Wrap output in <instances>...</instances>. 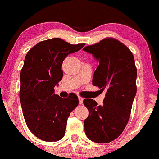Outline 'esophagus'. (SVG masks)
<instances>
[{
	"label": "esophagus",
	"mask_w": 159,
	"mask_h": 159,
	"mask_svg": "<svg viewBox=\"0 0 159 159\" xmlns=\"http://www.w3.org/2000/svg\"><path fill=\"white\" fill-rule=\"evenodd\" d=\"M78 99H79V103L80 104H82L83 102V98H82V97L79 96V98H78Z\"/></svg>",
	"instance_id": "34e87169"
}]
</instances>
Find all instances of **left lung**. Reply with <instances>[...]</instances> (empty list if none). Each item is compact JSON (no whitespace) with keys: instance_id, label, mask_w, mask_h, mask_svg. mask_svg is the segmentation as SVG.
<instances>
[{"instance_id":"left-lung-1","label":"left lung","mask_w":159,"mask_h":159,"mask_svg":"<svg viewBox=\"0 0 159 159\" xmlns=\"http://www.w3.org/2000/svg\"><path fill=\"white\" fill-rule=\"evenodd\" d=\"M84 51L99 61L93 85L106 96L102 106L92 99H85L89 116L84 121L85 132L91 141L109 143L120 135L127 124L137 87V68L133 54L126 45L112 38L86 46Z\"/></svg>"}]
</instances>
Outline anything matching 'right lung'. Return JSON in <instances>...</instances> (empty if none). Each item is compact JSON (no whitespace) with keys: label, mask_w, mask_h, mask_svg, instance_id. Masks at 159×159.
Segmentation results:
<instances>
[{"label":"right lung","mask_w":159,"mask_h":159,"mask_svg":"<svg viewBox=\"0 0 159 159\" xmlns=\"http://www.w3.org/2000/svg\"><path fill=\"white\" fill-rule=\"evenodd\" d=\"M84 45L53 38L38 43L26 55L20 74V101L27 127L42 141L62 139L68 117L79 104L75 94L60 98L54 94V87L62 79L65 57Z\"/></svg>","instance_id":"1"}]
</instances>
